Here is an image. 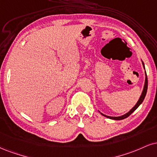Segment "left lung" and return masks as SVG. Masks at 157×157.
<instances>
[{"label": "left lung", "mask_w": 157, "mask_h": 157, "mask_svg": "<svg viewBox=\"0 0 157 157\" xmlns=\"http://www.w3.org/2000/svg\"><path fill=\"white\" fill-rule=\"evenodd\" d=\"M143 67H144V69H145V66H144V63H143ZM145 84H144V87H143V90L142 94H141L139 100H138V101H137V104H136V105L132 107V108L130 109L129 112L126 113V114L123 115V116H118V117L108 116H106V115L103 114V113H101V114L102 115V116H104L107 117V118H109V119H113V120H123V119H124V118H127L128 116H129L130 115H131L132 113L134 112V111H135V109H137V107H138L140 106V105H141V104H142V102L143 101V100H144L145 97V95H146L147 89H148V78H147L146 71H145Z\"/></svg>", "instance_id": "obj_1"}]
</instances>
